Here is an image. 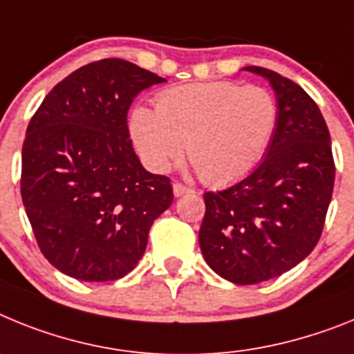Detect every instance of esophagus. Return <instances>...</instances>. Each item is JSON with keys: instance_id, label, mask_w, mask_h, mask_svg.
Masks as SVG:
<instances>
[{"instance_id": "34e87169", "label": "esophagus", "mask_w": 354, "mask_h": 354, "mask_svg": "<svg viewBox=\"0 0 354 354\" xmlns=\"http://www.w3.org/2000/svg\"><path fill=\"white\" fill-rule=\"evenodd\" d=\"M173 192H174V196H176V198H180V196H183V194H189V192H192V190L189 189V187H185V185H181V183H174L173 185Z\"/></svg>"}]
</instances>
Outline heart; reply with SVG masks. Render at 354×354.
Masks as SVG:
<instances>
[{"instance_id":"1","label":"heart","mask_w":354,"mask_h":354,"mask_svg":"<svg viewBox=\"0 0 354 354\" xmlns=\"http://www.w3.org/2000/svg\"><path fill=\"white\" fill-rule=\"evenodd\" d=\"M278 128V103L260 85L207 82L171 87L156 110L137 106L130 133L144 164L164 173L187 149L205 183L226 185L251 173Z\"/></svg>"}]
</instances>
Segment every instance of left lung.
Listing matches in <instances>:
<instances>
[{
    "label": "left lung",
    "mask_w": 354,
    "mask_h": 354,
    "mask_svg": "<svg viewBox=\"0 0 354 354\" xmlns=\"http://www.w3.org/2000/svg\"><path fill=\"white\" fill-rule=\"evenodd\" d=\"M244 69L274 88L278 128L250 176L205 192L199 245L217 274L236 285H254L296 267L317 245L333 194L335 162L315 101L274 71Z\"/></svg>",
    "instance_id": "left-lung-1"
}]
</instances>
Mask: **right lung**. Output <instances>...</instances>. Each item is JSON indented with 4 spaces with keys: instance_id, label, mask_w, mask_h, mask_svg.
Masks as SVG:
<instances>
[{
    "instance_id": "1",
    "label": "right lung",
    "mask_w": 354,
    "mask_h": 354,
    "mask_svg": "<svg viewBox=\"0 0 354 354\" xmlns=\"http://www.w3.org/2000/svg\"><path fill=\"white\" fill-rule=\"evenodd\" d=\"M165 80L121 58L71 73L37 109L23 144L21 196L42 254L84 281H113L142 258L173 203L167 176L135 155L128 110Z\"/></svg>"
}]
</instances>
